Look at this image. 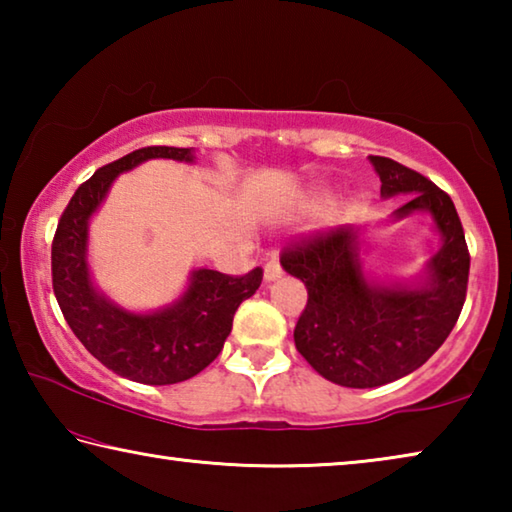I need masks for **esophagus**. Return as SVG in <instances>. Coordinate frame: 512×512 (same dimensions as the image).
Returning <instances> with one entry per match:
<instances>
[{"instance_id": "1", "label": "esophagus", "mask_w": 512, "mask_h": 512, "mask_svg": "<svg viewBox=\"0 0 512 512\" xmlns=\"http://www.w3.org/2000/svg\"><path fill=\"white\" fill-rule=\"evenodd\" d=\"M280 277H282V266H280V262H277V259H271V262L264 266V280L275 282V280H280Z\"/></svg>"}]
</instances>
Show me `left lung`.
I'll return each mask as SVG.
<instances>
[{
	"label": "left lung",
	"instance_id": "8db88e82",
	"mask_svg": "<svg viewBox=\"0 0 512 512\" xmlns=\"http://www.w3.org/2000/svg\"><path fill=\"white\" fill-rule=\"evenodd\" d=\"M381 198L406 196L393 221L429 214L440 248L411 282L375 280L363 268L366 228L339 225L282 253V268L307 287L293 329L296 348L318 375L348 388L391 384L418 370L461 316L470 253L456 207L443 189L404 164L370 155Z\"/></svg>",
	"mask_w": 512,
	"mask_h": 512
}]
</instances>
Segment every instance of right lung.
<instances>
[{
	"mask_svg": "<svg viewBox=\"0 0 512 512\" xmlns=\"http://www.w3.org/2000/svg\"><path fill=\"white\" fill-rule=\"evenodd\" d=\"M155 158L194 162V149L146 146L94 171L60 216L51 244L58 307L85 350L137 384L167 386L194 377L219 357L241 302L262 284V268L232 277L194 268L187 289L155 311H128L94 287L88 264L90 219L119 173Z\"/></svg>",
	"mask_w": 512,
	"mask_h": 512,
	"instance_id": "right-lung-1",
	"label": "right lung"
}]
</instances>
